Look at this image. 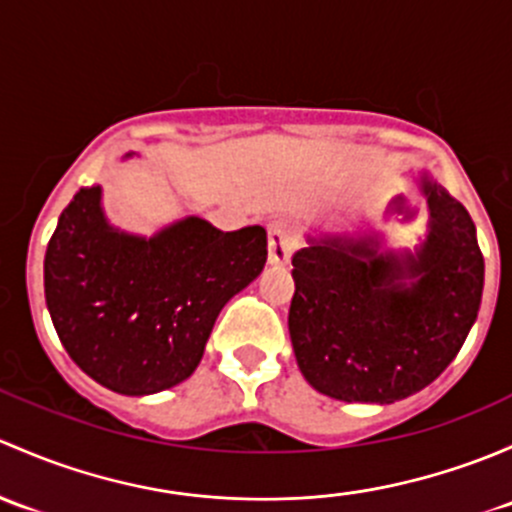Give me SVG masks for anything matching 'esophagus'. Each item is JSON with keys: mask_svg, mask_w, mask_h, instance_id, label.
<instances>
[{"mask_svg": "<svg viewBox=\"0 0 512 512\" xmlns=\"http://www.w3.org/2000/svg\"><path fill=\"white\" fill-rule=\"evenodd\" d=\"M293 254V236L286 224L276 221L268 226V263L271 266H286Z\"/></svg>", "mask_w": 512, "mask_h": 512, "instance_id": "34e87169", "label": "esophagus"}]
</instances>
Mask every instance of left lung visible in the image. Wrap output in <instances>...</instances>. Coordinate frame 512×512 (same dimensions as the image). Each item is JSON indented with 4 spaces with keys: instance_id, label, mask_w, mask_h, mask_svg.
<instances>
[{
    "instance_id": "1",
    "label": "left lung",
    "mask_w": 512,
    "mask_h": 512,
    "mask_svg": "<svg viewBox=\"0 0 512 512\" xmlns=\"http://www.w3.org/2000/svg\"><path fill=\"white\" fill-rule=\"evenodd\" d=\"M426 234L389 249L374 229L308 234L293 256L288 330L305 382L340 402L392 404L434 382L471 333L483 293L476 224L426 170Z\"/></svg>"
}]
</instances>
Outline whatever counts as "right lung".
<instances>
[{
  "mask_svg": "<svg viewBox=\"0 0 512 512\" xmlns=\"http://www.w3.org/2000/svg\"><path fill=\"white\" fill-rule=\"evenodd\" d=\"M266 244L263 226L221 231L202 217L130 234L110 224L93 184L49 241L46 308L88 377L128 397L165 392L197 370L221 308L266 266Z\"/></svg>",
  "mask_w": 512,
  "mask_h": 512,
  "instance_id": "right-lung-1",
  "label": "right lung"
}]
</instances>
